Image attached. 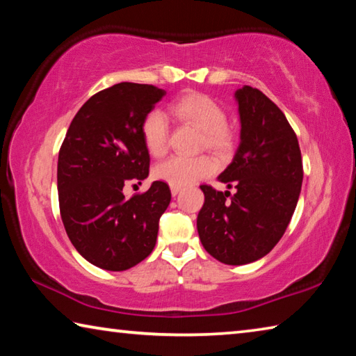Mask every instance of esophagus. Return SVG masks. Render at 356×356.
<instances>
[{
	"label": "esophagus",
	"instance_id": "esophagus-1",
	"mask_svg": "<svg viewBox=\"0 0 356 356\" xmlns=\"http://www.w3.org/2000/svg\"><path fill=\"white\" fill-rule=\"evenodd\" d=\"M180 191V186H171V193H172V196H176L177 195V193Z\"/></svg>",
	"mask_w": 356,
	"mask_h": 356
}]
</instances>
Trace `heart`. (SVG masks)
<instances>
[{
  "instance_id": "1",
  "label": "heart",
  "mask_w": 356,
  "mask_h": 356,
  "mask_svg": "<svg viewBox=\"0 0 356 356\" xmlns=\"http://www.w3.org/2000/svg\"><path fill=\"white\" fill-rule=\"evenodd\" d=\"M168 111L180 122L191 124L202 131L201 144L218 154L231 152L234 134L226 125V111L215 99L202 92H188L168 105ZM143 141L150 155L163 156L168 152L170 127L161 111H149L141 124ZM215 161L209 155H176L156 165L154 176L171 186H185L210 176L215 171Z\"/></svg>"
}]
</instances>
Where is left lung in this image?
I'll return each mask as SVG.
<instances>
[{
  "mask_svg": "<svg viewBox=\"0 0 356 356\" xmlns=\"http://www.w3.org/2000/svg\"><path fill=\"white\" fill-rule=\"evenodd\" d=\"M240 144L218 180L201 185L197 234L210 256L227 265L254 262L273 250L297 207L303 163L297 135L278 106L256 88L237 89Z\"/></svg>",
  "mask_w": 356,
  "mask_h": 356,
  "instance_id": "obj_1",
  "label": "left lung"
}]
</instances>
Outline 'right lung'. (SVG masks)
Returning a JSON list of instances; mask_svg holds the SVG:
<instances>
[{
	"label": "right lung",
	"instance_id": "1",
	"mask_svg": "<svg viewBox=\"0 0 356 356\" xmlns=\"http://www.w3.org/2000/svg\"><path fill=\"white\" fill-rule=\"evenodd\" d=\"M166 92L152 84L118 83L94 94L65 134L58 156L59 212L75 250L95 267L122 272L152 252L159 221L171 202L155 180L127 200L122 188L149 176L141 124Z\"/></svg>",
	"mask_w": 356,
	"mask_h": 356
}]
</instances>
